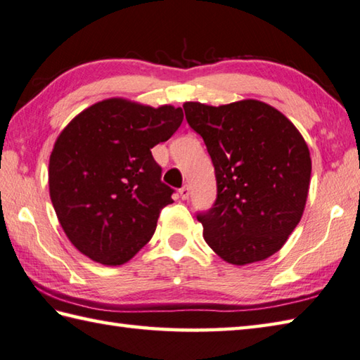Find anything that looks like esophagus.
Instances as JSON below:
<instances>
[{
    "label": "esophagus",
    "mask_w": 360,
    "mask_h": 360,
    "mask_svg": "<svg viewBox=\"0 0 360 360\" xmlns=\"http://www.w3.org/2000/svg\"><path fill=\"white\" fill-rule=\"evenodd\" d=\"M179 193H180V197L183 200H186V199H189V195H191V191H189V186L188 185H185V186H181L180 189H179Z\"/></svg>",
    "instance_id": "34e87169"
}]
</instances>
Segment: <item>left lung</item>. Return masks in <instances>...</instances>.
<instances>
[{
    "label": "left lung",
    "instance_id": "obj_1",
    "mask_svg": "<svg viewBox=\"0 0 360 360\" xmlns=\"http://www.w3.org/2000/svg\"><path fill=\"white\" fill-rule=\"evenodd\" d=\"M189 127L207 146L217 195L197 212L203 238L234 266L276 253L295 230L307 199L311 157L297 127L261 101L226 105L186 102Z\"/></svg>",
    "mask_w": 360,
    "mask_h": 360
}]
</instances>
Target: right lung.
<instances>
[{"label":"right lung","mask_w":360,"mask_h":360,"mask_svg":"<svg viewBox=\"0 0 360 360\" xmlns=\"http://www.w3.org/2000/svg\"><path fill=\"white\" fill-rule=\"evenodd\" d=\"M183 110L105 99L79 113L49 158V195L71 244L104 266H121L155 231L174 189L150 149L167 141Z\"/></svg>","instance_id":"add662e5"}]
</instances>
